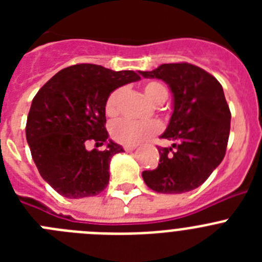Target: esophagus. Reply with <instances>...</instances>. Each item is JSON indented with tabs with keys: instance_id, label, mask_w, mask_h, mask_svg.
<instances>
[{
	"instance_id": "esophagus-1",
	"label": "esophagus",
	"mask_w": 262,
	"mask_h": 262,
	"mask_svg": "<svg viewBox=\"0 0 262 262\" xmlns=\"http://www.w3.org/2000/svg\"><path fill=\"white\" fill-rule=\"evenodd\" d=\"M136 149V145H124V151L126 152H133Z\"/></svg>"
}]
</instances>
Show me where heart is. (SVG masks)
<instances>
[{"label":"heart","mask_w":262,"mask_h":262,"mask_svg":"<svg viewBox=\"0 0 262 262\" xmlns=\"http://www.w3.org/2000/svg\"><path fill=\"white\" fill-rule=\"evenodd\" d=\"M145 97L155 105H161L168 98V90L157 81H149L143 86ZM124 96L123 88H117L110 93L105 103V111L108 117H115L120 111V105ZM161 126L157 122H134L118 120L111 127V136L115 142L123 145H138L151 136L160 133Z\"/></svg>","instance_id":"obj_1"}]
</instances>
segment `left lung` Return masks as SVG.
Here are the masks:
<instances>
[{
  "mask_svg": "<svg viewBox=\"0 0 262 262\" xmlns=\"http://www.w3.org/2000/svg\"><path fill=\"white\" fill-rule=\"evenodd\" d=\"M140 75L163 80L173 94V114L161 135L173 144L157 148L159 165L154 170H144L143 180L157 193L194 190L226 155L231 111L223 88L214 76L189 62L161 64Z\"/></svg>",
  "mask_w": 262,
  "mask_h": 262,
  "instance_id": "1",
  "label": "left lung"
}]
</instances>
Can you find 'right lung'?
Returning a JSON list of instances; mask_svg holds the SVG:
<instances>
[{
	"label": "right lung",
	"instance_id": "add662e5",
	"mask_svg": "<svg viewBox=\"0 0 262 262\" xmlns=\"http://www.w3.org/2000/svg\"><path fill=\"white\" fill-rule=\"evenodd\" d=\"M138 80L134 71L76 64L57 72L34 97L27 143L40 176L60 195L78 200L105 190L111 157L123 152L106 131V99L117 88ZM89 141L105 144V149L88 151Z\"/></svg>",
	"mask_w": 262,
	"mask_h": 262
}]
</instances>
